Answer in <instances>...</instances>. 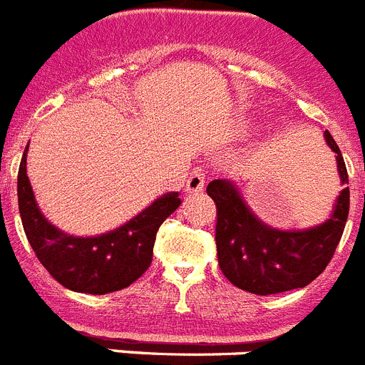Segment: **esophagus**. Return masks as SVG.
<instances>
[{"label":"esophagus","mask_w":365,"mask_h":365,"mask_svg":"<svg viewBox=\"0 0 365 365\" xmlns=\"http://www.w3.org/2000/svg\"><path fill=\"white\" fill-rule=\"evenodd\" d=\"M204 183H206V170L197 167V168H192L191 173H189L185 189H187V192H200L202 189H204Z\"/></svg>","instance_id":"obj_1"}]
</instances>
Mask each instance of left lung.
<instances>
[{
    "label": "left lung",
    "mask_w": 365,
    "mask_h": 365,
    "mask_svg": "<svg viewBox=\"0 0 365 365\" xmlns=\"http://www.w3.org/2000/svg\"><path fill=\"white\" fill-rule=\"evenodd\" d=\"M324 139L336 154L341 182L349 183L339 146L329 131H324ZM206 191L217 207L220 271L235 287L254 295H274L314 282L332 259L349 217V187L339 192L329 220L302 232H282L263 225L226 180H213Z\"/></svg>",
    "instance_id": "left-lung-1"
}]
</instances>
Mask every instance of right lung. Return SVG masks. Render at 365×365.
Segmentation results:
<instances>
[{"mask_svg": "<svg viewBox=\"0 0 365 365\" xmlns=\"http://www.w3.org/2000/svg\"><path fill=\"white\" fill-rule=\"evenodd\" d=\"M26 154L27 148L18 170V207L27 241L46 271L61 286L91 295H106L133 284L152 263L159 226L182 204L178 192L163 195L109 234L73 237L51 226L36 206Z\"/></svg>", "mask_w": 365, "mask_h": 365, "instance_id": "1", "label": "right lung"}]
</instances>
